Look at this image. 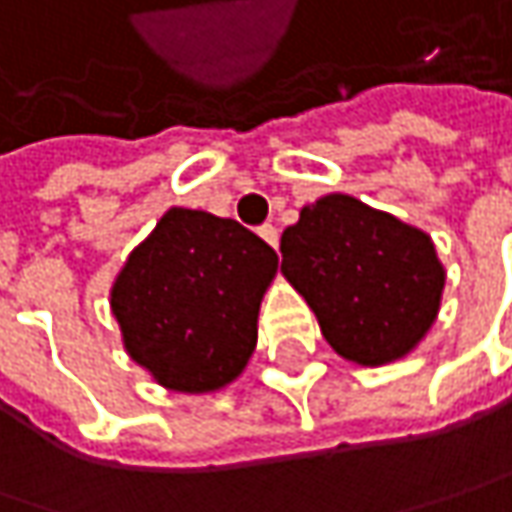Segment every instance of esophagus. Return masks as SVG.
<instances>
[{
	"label": "esophagus",
	"instance_id": "obj_1",
	"mask_svg": "<svg viewBox=\"0 0 512 512\" xmlns=\"http://www.w3.org/2000/svg\"><path fill=\"white\" fill-rule=\"evenodd\" d=\"M257 231H260V237H263L272 249H278V228L272 226V223H266V226H260Z\"/></svg>",
	"mask_w": 512,
	"mask_h": 512
}]
</instances>
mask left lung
I'll list each match as a JSON object with an SVG mask.
<instances>
[{
    "label": "left lung",
    "instance_id": "1",
    "mask_svg": "<svg viewBox=\"0 0 512 512\" xmlns=\"http://www.w3.org/2000/svg\"><path fill=\"white\" fill-rule=\"evenodd\" d=\"M281 272L330 347L359 365L406 356L432 327L443 266L432 240L345 194L321 196L281 237Z\"/></svg>",
    "mask_w": 512,
    "mask_h": 512
}]
</instances>
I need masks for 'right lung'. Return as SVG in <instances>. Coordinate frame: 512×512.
<instances>
[{"label": "right lung", "instance_id": "right-lung-1", "mask_svg": "<svg viewBox=\"0 0 512 512\" xmlns=\"http://www.w3.org/2000/svg\"><path fill=\"white\" fill-rule=\"evenodd\" d=\"M278 255L237 220L170 208L112 286L124 345L173 391L231 382L257 345Z\"/></svg>", "mask_w": 512, "mask_h": 512}]
</instances>
